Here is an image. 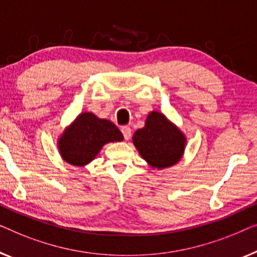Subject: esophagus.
I'll return each mask as SVG.
<instances>
[{
	"label": "esophagus",
	"mask_w": 257,
	"mask_h": 257,
	"mask_svg": "<svg viewBox=\"0 0 257 257\" xmlns=\"http://www.w3.org/2000/svg\"><path fill=\"white\" fill-rule=\"evenodd\" d=\"M121 132H122V134H123L124 140L128 141L130 139V136H132V129H130L128 125H124V127H122Z\"/></svg>",
	"instance_id": "1"
}]
</instances>
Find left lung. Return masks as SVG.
Masks as SVG:
<instances>
[{
	"mask_svg": "<svg viewBox=\"0 0 257 257\" xmlns=\"http://www.w3.org/2000/svg\"><path fill=\"white\" fill-rule=\"evenodd\" d=\"M133 143L148 163L162 169L180 160L185 148V137L163 114L153 111L148 116L146 125L136 130Z\"/></svg>",
	"mask_w": 257,
	"mask_h": 257,
	"instance_id": "1",
	"label": "left lung"
}]
</instances>
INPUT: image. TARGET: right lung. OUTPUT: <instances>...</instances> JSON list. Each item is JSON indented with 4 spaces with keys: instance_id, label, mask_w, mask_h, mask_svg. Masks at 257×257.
<instances>
[{
    "instance_id": "right-lung-1",
    "label": "right lung",
    "mask_w": 257,
    "mask_h": 257,
    "mask_svg": "<svg viewBox=\"0 0 257 257\" xmlns=\"http://www.w3.org/2000/svg\"><path fill=\"white\" fill-rule=\"evenodd\" d=\"M122 140V133L110 121L82 113L60 137L59 151L67 163L85 165L94 160L103 144Z\"/></svg>"
}]
</instances>
